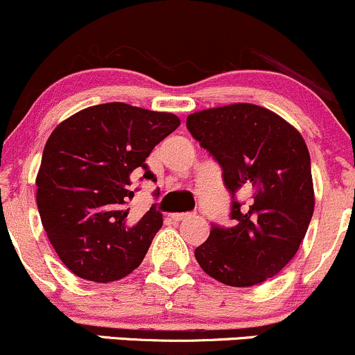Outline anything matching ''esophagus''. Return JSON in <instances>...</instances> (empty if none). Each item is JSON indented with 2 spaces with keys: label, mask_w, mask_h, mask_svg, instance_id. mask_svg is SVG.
I'll return each mask as SVG.
<instances>
[{
  "label": "esophagus",
  "mask_w": 355,
  "mask_h": 355,
  "mask_svg": "<svg viewBox=\"0 0 355 355\" xmlns=\"http://www.w3.org/2000/svg\"><path fill=\"white\" fill-rule=\"evenodd\" d=\"M190 217H193L192 212H184V214H171V219L180 222V220H185V219H190Z\"/></svg>",
  "instance_id": "34e87169"
}]
</instances>
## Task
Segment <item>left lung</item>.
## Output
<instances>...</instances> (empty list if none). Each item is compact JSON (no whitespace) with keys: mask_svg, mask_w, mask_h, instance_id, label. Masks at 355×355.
<instances>
[{"mask_svg":"<svg viewBox=\"0 0 355 355\" xmlns=\"http://www.w3.org/2000/svg\"><path fill=\"white\" fill-rule=\"evenodd\" d=\"M187 128L232 196V225L212 224L197 263L227 286L266 282L297 254L313 216L309 148L285 119L246 103L193 112Z\"/></svg>","mask_w":355,"mask_h":355,"instance_id":"8db88e82","label":"left lung"}]
</instances>
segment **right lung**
I'll use <instances>...</instances> for the list:
<instances>
[{
  "label": "right lung",
  "instance_id": "1",
  "mask_svg": "<svg viewBox=\"0 0 355 355\" xmlns=\"http://www.w3.org/2000/svg\"><path fill=\"white\" fill-rule=\"evenodd\" d=\"M180 119L124 103L97 104L60 123L46 141L37 175V205L58 258L79 278L109 283L141 264L163 224L155 205L128 220L133 178L157 182L151 150Z\"/></svg>",
  "mask_w": 355,
  "mask_h": 355
}]
</instances>
